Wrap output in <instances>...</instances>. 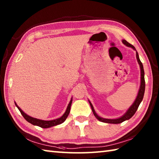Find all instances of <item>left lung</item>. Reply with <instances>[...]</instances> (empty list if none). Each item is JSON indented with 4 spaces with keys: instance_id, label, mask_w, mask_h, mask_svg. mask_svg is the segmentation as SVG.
I'll return each mask as SVG.
<instances>
[{
    "instance_id": "1",
    "label": "left lung",
    "mask_w": 159,
    "mask_h": 159,
    "mask_svg": "<svg viewBox=\"0 0 159 159\" xmlns=\"http://www.w3.org/2000/svg\"><path fill=\"white\" fill-rule=\"evenodd\" d=\"M122 43H124V45H126L128 47H130V48H132L134 50H135V51H136V57H137V62H138V63H139V67H140V70H141V83H140L139 89V92H138L137 96L136 97V99L134 100L133 104H132V105L129 108H128V109L126 111V112L122 116H121V117H118V118H116V119H107V118H103L102 117L99 116L96 113V111L94 110V108L92 105V102H91L90 101L88 100L94 116H95V117L99 121H102V122H104V123L120 124L121 122H123V121H124L130 119V118L134 116V114L135 113V112L138 109V107H139V106L140 103L141 102V101H142V100L143 98L144 92H145V87H146V84H145L144 70H143V64H142V63L141 62V61L139 59V54H138L135 48H134V47L133 45H131L130 43H129L128 42H126L125 39H122Z\"/></svg>"
}]
</instances>
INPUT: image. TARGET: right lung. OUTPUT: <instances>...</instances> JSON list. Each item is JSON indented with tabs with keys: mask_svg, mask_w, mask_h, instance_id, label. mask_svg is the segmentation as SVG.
<instances>
[{
	"mask_svg": "<svg viewBox=\"0 0 159 159\" xmlns=\"http://www.w3.org/2000/svg\"><path fill=\"white\" fill-rule=\"evenodd\" d=\"M72 97L68 105H67V107L66 112L63 113V116L61 117H60L59 118H57V119L52 120H42L37 119V118H34L33 117L29 116L27 114H26L25 112H24V111L21 109H20V108L18 105H17L16 102H15V104L17 107V108H18L19 111H20V113H21V114L22 115L24 118H25V119L28 122L31 123L33 125H35V126H39V127L43 128H50L52 126H57V125L61 124L65 121L66 118L67 117V116H68V115L70 113L71 105H72Z\"/></svg>",
	"mask_w": 159,
	"mask_h": 159,
	"instance_id": "1",
	"label": "right lung"
}]
</instances>
